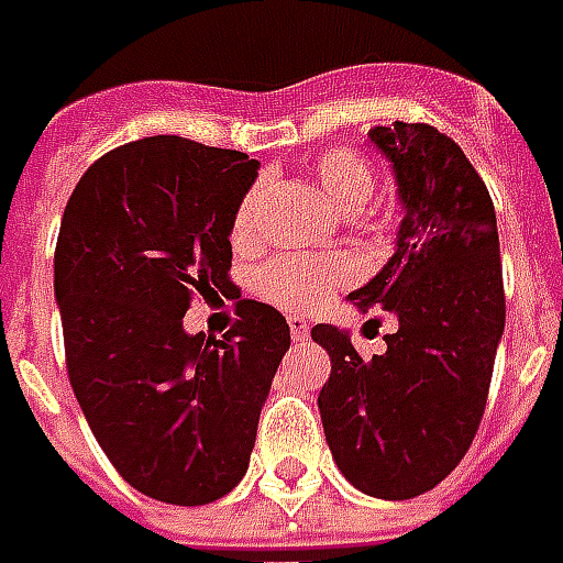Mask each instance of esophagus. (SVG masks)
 I'll use <instances>...</instances> for the list:
<instances>
[{
    "label": "esophagus",
    "mask_w": 563,
    "mask_h": 563,
    "mask_svg": "<svg viewBox=\"0 0 563 563\" xmlns=\"http://www.w3.org/2000/svg\"><path fill=\"white\" fill-rule=\"evenodd\" d=\"M287 327H290V338L294 341H308V323L302 317H287Z\"/></svg>",
    "instance_id": "esophagus-1"
}]
</instances>
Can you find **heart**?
<instances>
[{
	"label": "heart",
	"mask_w": 563,
	"mask_h": 563,
	"mask_svg": "<svg viewBox=\"0 0 563 563\" xmlns=\"http://www.w3.org/2000/svg\"><path fill=\"white\" fill-rule=\"evenodd\" d=\"M317 186L329 205L341 213H356L374 196V168L367 166L365 156H358L350 147H335L317 159ZM269 177H255L249 189L240 198L231 222V234L236 240H246L255 231L257 207L264 201ZM353 264L346 257H299V255H278L266 261L257 269L255 285L266 299H273L278 306L306 311V308L320 306L323 299L350 282Z\"/></svg>",
	"instance_id": "heart-1"
}]
</instances>
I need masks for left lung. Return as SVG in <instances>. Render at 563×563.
I'll return each instance as SVG.
<instances>
[{
    "mask_svg": "<svg viewBox=\"0 0 563 563\" xmlns=\"http://www.w3.org/2000/svg\"><path fill=\"white\" fill-rule=\"evenodd\" d=\"M395 168L404 219L395 255L350 294L386 308L397 332L362 358L344 329L317 323L332 358L317 407L341 475L374 498L433 489L466 457L487 407L505 332V285L493 198L454 139L430 124L374 126Z\"/></svg>",
    "mask_w": 563,
    "mask_h": 563,
    "instance_id": "8db88e82",
    "label": "left lung"
}]
</instances>
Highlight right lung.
<instances>
[{
	"mask_svg": "<svg viewBox=\"0 0 563 563\" xmlns=\"http://www.w3.org/2000/svg\"><path fill=\"white\" fill-rule=\"evenodd\" d=\"M261 163L180 136L109 151L79 177L56 243L67 377L130 487L196 507L243 481L290 329L240 299L231 222ZM192 296L238 299L222 342L189 336Z\"/></svg>",
	"mask_w": 563,
	"mask_h": 563,
	"instance_id": "obj_1",
	"label": "right lung"
}]
</instances>
